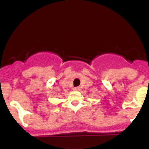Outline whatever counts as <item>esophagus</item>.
Masks as SVG:
<instances>
[{
	"mask_svg": "<svg viewBox=\"0 0 149 149\" xmlns=\"http://www.w3.org/2000/svg\"><path fill=\"white\" fill-rule=\"evenodd\" d=\"M80 89H81V87H79V86H77V87L73 88V90H74V91H79Z\"/></svg>",
	"mask_w": 149,
	"mask_h": 149,
	"instance_id": "esophagus-1",
	"label": "esophagus"
}]
</instances>
